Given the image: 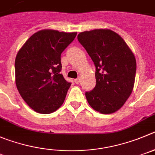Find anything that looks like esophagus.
Wrapping results in <instances>:
<instances>
[{"mask_svg":"<svg viewBox=\"0 0 155 155\" xmlns=\"http://www.w3.org/2000/svg\"><path fill=\"white\" fill-rule=\"evenodd\" d=\"M74 82L76 84H79V82H80V79H79V78H77V79H74Z\"/></svg>","mask_w":155,"mask_h":155,"instance_id":"obj_1","label":"esophagus"}]
</instances>
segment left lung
<instances>
[{
	"label": "left lung",
	"mask_w": 155,
	"mask_h": 155,
	"mask_svg": "<svg viewBox=\"0 0 155 155\" xmlns=\"http://www.w3.org/2000/svg\"><path fill=\"white\" fill-rule=\"evenodd\" d=\"M77 38L95 67L96 85L86 92L88 102L102 114L116 112L134 87L136 73L134 54L123 39L110 30L82 32Z\"/></svg>",
	"instance_id": "obj_1"
}]
</instances>
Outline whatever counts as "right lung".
<instances>
[{"instance_id": "1", "label": "right lung", "mask_w": 155, "mask_h": 155, "mask_svg": "<svg viewBox=\"0 0 155 155\" xmlns=\"http://www.w3.org/2000/svg\"><path fill=\"white\" fill-rule=\"evenodd\" d=\"M76 33L43 30L27 40L15 60L16 85L35 112L50 114L63 103L71 86L61 74V53Z\"/></svg>"}]
</instances>
